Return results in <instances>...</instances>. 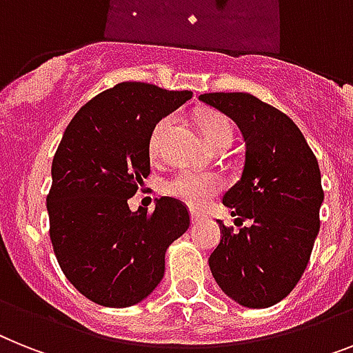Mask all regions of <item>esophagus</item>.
I'll list each match as a JSON object with an SVG mask.
<instances>
[{"mask_svg":"<svg viewBox=\"0 0 353 353\" xmlns=\"http://www.w3.org/2000/svg\"><path fill=\"white\" fill-rule=\"evenodd\" d=\"M198 220H200V214H198V212H191V222L196 223Z\"/></svg>","mask_w":353,"mask_h":353,"instance_id":"34e87169","label":"esophagus"}]
</instances>
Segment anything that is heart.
Wrapping results in <instances>:
<instances>
[{"mask_svg":"<svg viewBox=\"0 0 353 353\" xmlns=\"http://www.w3.org/2000/svg\"><path fill=\"white\" fill-rule=\"evenodd\" d=\"M171 122H173V117L165 115L151 130L148 148L153 157L160 153L162 139H164L168 128L171 126ZM198 126H200L205 142L211 145V150L220 142L232 141L231 122L222 113H202L198 117ZM220 189H222V179L211 171H180L165 180L162 185V191L168 196L176 198L193 209L203 208Z\"/></svg>","mask_w":353,"mask_h":353,"instance_id":"heart-1","label":"heart"}]
</instances>
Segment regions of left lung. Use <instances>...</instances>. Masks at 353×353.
Wrapping results in <instances>:
<instances>
[{"mask_svg": "<svg viewBox=\"0 0 353 353\" xmlns=\"http://www.w3.org/2000/svg\"><path fill=\"white\" fill-rule=\"evenodd\" d=\"M238 124L245 141L240 180L223 194L234 232L218 220L220 243L209 256L223 292L243 307L267 308L287 298L307 269L319 232L323 193L316 155L283 112L250 93L200 95Z\"/></svg>", "mask_w": 353, "mask_h": 353, "instance_id": "left-lung-1", "label": "left lung"}]
</instances>
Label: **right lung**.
I'll return each mask as SVG.
<instances>
[{
  "instance_id": "add662e5",
  "label": "right lung",
  "mask_w": 353,
  "mask_h": 353,
  "mask_svg": "<svg viewBox=\"0 0 353 353\" xmlns=\"http://www.w3.org/2000/svg\"><path fill=\"white\" fill-rule=\"evenodd\" d=\"M193 92L119 83L70 121L46 194L50 240L66 279L90 301L131 307L164 276L165 249L188 231L189 209L162 196L155 211L128 200L150 174V133Z\"/></svg>"
}]
</instances>
